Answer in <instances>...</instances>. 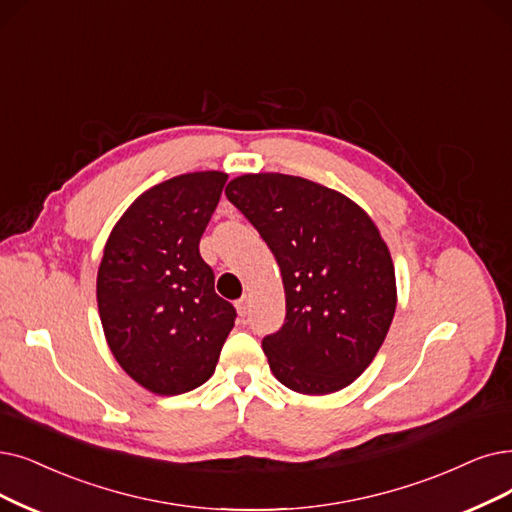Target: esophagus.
Listing matches in <instances>:
<instances>
[{
  "label": "esophagus",
  "instance_id": "obj_1",
  "mask_svg": "<svg viewBox=\"0 0 512 512\" xmlns=\"http://www.w3.org/2000/svg\"><path fill=\"white\" fill-rule=\"evenodd\" d=\"M235 309H237V313H239L241 317H243V315H248V309H250V300H248V298H241V300H237Z\"/></svg>",
  "mask_w": 512,
  "mask_h": 512
}]
</instances>
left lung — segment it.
Masks as SVG:
<instances>
[{"instance_id": "obj_1", "label": "left lung", "mask_w": 512, "mask_h": 512, "mask_svg": "<svg viewBox=\"0 0 512 512\" xmlns=\"http://www.w3.org/2000/svg\"><path fill=\"white\" fill-rule=\"evenodd\" d=\"M224 193L281 269L285 323L262 340L273 376L302 395L342 391L374 361L397 309L376 222L351 197L290 174H241Z\"/></svg>"}]
</instances>
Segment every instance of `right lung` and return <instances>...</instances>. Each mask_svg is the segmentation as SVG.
<instances>
[{
  "mask_svg": "<svg viewBox=\"0 0 512 512\" xmlns=\"http://www.w3.org/2000/svg\"><path fill=\"white\" fill-rule=\"evenodd\" d=\"M227 178L206 170L159 182L130 203L102 250V332L121 370L155 395L210 380L235 325L233 304L214 292L199 254Z\"/></svg>",
  "mask_w": 512,
  "mask_h": 512,
  "instance_id": "obj_1",
  "label": "right lung"
}]
</instances>
